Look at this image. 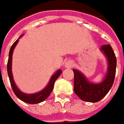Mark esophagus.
<instances>
[{"label":"esophagus","mask_w":124,"mask_h":124,"mask_svg":"<svg viewBox=\"0 0 124 124\" xmlns=\"http://www.w3.org/2000/svg\"><path fill=\"white\" fill-rule=\"evenodd\" d=\"M64 66H65V67L67 68V69H71L73 66V62L72 60H67V62H65Z\"/></svg>","instance_id":"1"}]
</instances>
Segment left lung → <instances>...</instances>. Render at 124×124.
Listing matches in <instances>:
<instances>
[{"mask_svg":"<svg viewBox=\"0 0 124 124\" xmlns=\"http://www.w3.org/2000/svg\"><path fill=\"white\" fill-rule=\"evenodd\" d=\"M108 61L107 72L99 83L89 81L82 72L77 69H73L74 73L75 94L84 101L96 103L102 99L110 90L115 78L116 59L110 45H103L100 48Z\"/></svg>","mask_w":124,"mask_h":124,"instance_id":"8db88e82","label":"left lung"}]
</instances>
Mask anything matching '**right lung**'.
<instances>
[{
    "label": "right lung",
    "instance_id": "add662e5",
    "mask_svg": "<svg viewBox=\"0 0 124 124\" xmlns=\"http://www.w3.org/2000/svg\"><path fill=\"white\" fill-rule=\"evenodd\" d=\"M23 35H21V37L19 39L14 43L12 47H11V48H10V50H9L8 62V65H7L8 73L11 86L12 87V90H13L14 93L15 94V95L19 98V99L23 101L25 103H27L29 104H36V103L43 102L44 101H45L49 96V95L51 94V92L53 89V86H54V83H55V80L60 76L62 71L61 69H58L56 72L52 76L46 87L42 90L39 91V92H38L37 93H34V94H26V93L21 92L17 87L16 85L15 84V82L14 80L12 71V54H13L14 49L15 46H16V44H18L19 39Z\"/></svg>",
    "mask_w": 124,
    "mask_h": 124
}]
</instances>
